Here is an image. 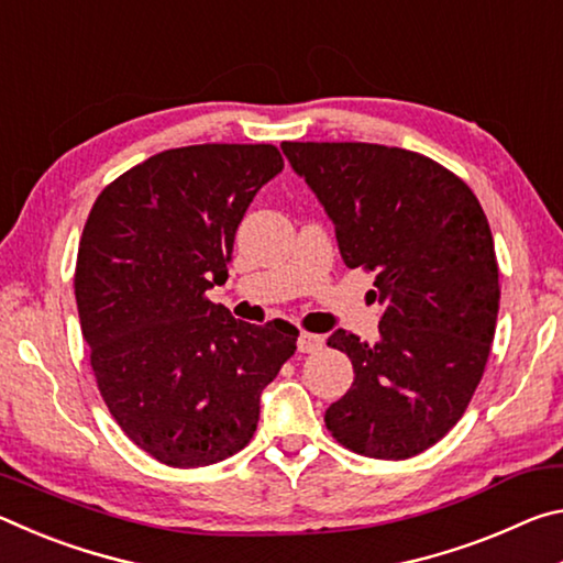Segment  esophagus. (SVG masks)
I'll return each instance as SVG.
<instances>
[{
    "label": "esophagus",
    "mask_w": 563,
    "mask_h": 563,
    "mask_svg": "<svg viewBox=\"0 0 563 563\" xmlns=\"http://www.w3.org/2000/svg\"><path fill=\"white\" fill-rule=\"evenodd\" d=\"M325 345V338L322 335H312V332H300L298 338V350L300 352H318Z\"/></svg>",
    "instance_id": "34e87169"
}]
</instances>
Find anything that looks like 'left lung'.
I'll return each instance as SVG.
<instances>
[{"label": "left lung", "instance_id": "8db88e82", "mask_svg": "<svg viewBox=\"0 0 563 563\" xmlns=\"http://www.w3.org/2000/svg\"><path fill=\"white\" fill-rule=\"evenodd\" d=\"M285 158L335 225L347 268L375 271L379 338L335 330L355 383L325 424L347 450L407 460L460 422L487 365L499 268L479 201L452 170L379 144H298Z\"/></svg>", "mask_w": 563, "mask_h": 563}]
</instances>
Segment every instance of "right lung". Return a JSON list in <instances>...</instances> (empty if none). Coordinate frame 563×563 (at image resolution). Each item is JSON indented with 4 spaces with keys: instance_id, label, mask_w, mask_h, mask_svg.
Listing matches in <instances>:
<instances>
[{
    "instance_id": "1",
    "label": "right lung",
    "mask_w": 563,
    "mask_h": 563,
    "mask_svg": "<svg viewBox=\"0 0 563 563\" xmlns=\"http://www.w3.org/2000/svg\"><path fill=\"white\" fill-rule=\"evenodd\" d=\"M280 170L271 144L161 151L103 188L84 225L74 292L99 393L129 440L168 466L241 452L295 352L288 322L251 325L206 298Z\"/></svg>"
}]
</instances>
